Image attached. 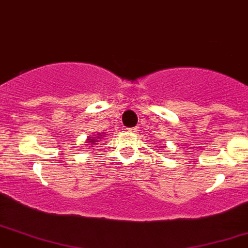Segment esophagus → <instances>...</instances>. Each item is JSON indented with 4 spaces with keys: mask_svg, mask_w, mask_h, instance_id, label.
Listing matches in <instances>:
<instances>
[{
    "mask_svg": "<svg viewBox=\"0 0 248 248\" xmlns=\"http://www.w3.org/2000/svg\"><path fill=\"white\" fill-rule=\"evenodd\" d=\"M127 130H129V132H132V133H137V132H139V127L138 126L132 127V128H127Z\"/></svg>",
    "mask_w": 248,
    "mask_h": 248,
    "instance_id": "obj_1",
    "label": "esophagus"
}]
</instances>
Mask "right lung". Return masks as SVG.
<instances>
[{
	"instance_id": "right-lung-1",
	"label": "right lung",
	"mask_w": 248,
	"mask_h": 248,
	"mask_svg": "<svg viewBox=\"0 0 248 248\" xmlns=\"http://www.w3.org/2000/svg\"><path fill=\"white\" fill-rule=\"evenodd\" d=\"M99 138H100V134L94 135L93 138H88V139H87V143H89V145L93 147V146L95 145V143L99 142V140H97V139H99Z\"/></svg>"
}]
</instances>
